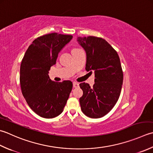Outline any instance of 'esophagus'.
Instances as JSON below:
<instances>
[{
	"label": "esophagus",
	"instance_id": "obj_1",
	"mask_svg": "<svg viewBox=\"0 0 153 153\" xmlns=\"http://www.w3.org/2000/svg\"><path fill=\"white\" fill-rule=\"evenodd\" d=\"M73 86H74V88H79V83H77V82H74L73 83Z\"/></svg>",
	"mask_w": 153,
	"mask_h": 153
}]
</instances>
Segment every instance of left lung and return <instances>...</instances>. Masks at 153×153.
<instances>
[{
    "label": "left lung",
    "mask_w": 153,
    "mask_h": 153,
    "mask_svg": "<svg viewBox=\"0 0 153 153\" xmlns=\"http://www.w3.org/2000/svg\"><path fill=\"white\" fill-rule=\"evenodd\" d=\"M77 41L86 52L85 70L95 72L92 88L85 82L79 84L83 90L81 109L89 117H102L113 108L120 96L123 80L120 59L117 51L103 38L78 37Z\"/></svg>",
    "instance_id": "left-lung-1"
}]
</instances>
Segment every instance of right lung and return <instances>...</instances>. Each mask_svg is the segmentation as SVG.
<instances>
[{
	"mask_svg": "<svg viewBox=\"0 0 153 153\" xmlns=\"http://www.w3.org/2000/svg\"><path fill=\"white\" fill-rule=\"evenodd\" d=\"M72 38L56 32L41 36L32 42L22 58L21 91L29 107L42 117L50 119L61 114L72 89L71 81L56 82L48 76L59 51Z\"/></svg>",
	"mask_w": 153,
	"mask_h": 153,
	"instance_id": "right-lung-1",
	"label": "right lung"
}]
</instances>
